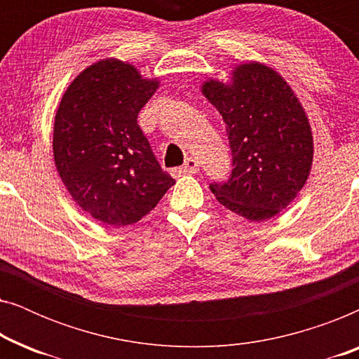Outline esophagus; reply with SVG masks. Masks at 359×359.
<instances>
[{"mask_svg":"<svg viewBox=\"0 0 359 359\" xmlns=\"http://www.w3.org/2000/svg\"><path fill=\"white\" fill-rule=\"evenodd\" d=\"M196 171H199V161L193 158V156H189V158H186L184 165L181 166V168L175 170L176 175H191V173H196Z\"/></svg>","mask_w":359,"mask_h":359,"instance_id":"obj_1","label":"esophagus"}]
</instances>
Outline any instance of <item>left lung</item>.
Masks as SVG:
<instances>
[{"instance_id": "obj_1", "label": "left lung", "mask_w": 359, "mask_h": 359, "mask_svg": "<svg viewBox=\"0 0 359 359\" xmlns=\"http://www.w3.org/2000/svg\"><path fill=\"white\" fill-rule=\"evenodd\" d=\"M203 95L227 126L233 170L227 183H212L215 199L252 222L286 209L311 175L313 137L292 88L271 67L240 63L230 81L209 78Z\"/></svg>"}]
</instances>
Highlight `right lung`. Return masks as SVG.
Instances as JSON below:
<instances>
[{
	"instance_id": "add662e5",
	"label": "right lung",
	"mask_w": 359,
	"mask_h": 359,
	"mask_svg": "<svg viewBox=\"0 0 359 359\" xmlns=\"http://www.w3.org/2000/svg\"><path fill=\"white\" fill-rule=\"evenodd\" d=\"M158 86V78H144L132 63L102 58L70 83L58 104V176L81 210L106 225L139 222L175 184L137 124Z\"/></svg>"
}]
</instances>
